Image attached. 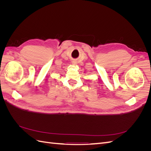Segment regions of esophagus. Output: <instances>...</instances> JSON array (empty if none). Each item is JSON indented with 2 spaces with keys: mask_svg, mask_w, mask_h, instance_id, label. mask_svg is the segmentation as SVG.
<instances>
[{
  "mask_svg": "<svg viewBox=\"0 0 151 151\" xmlns=\"http://www.w3.org/2000/svg\"><path fill=\"white\" fill-rule=\"evenodd\" d=\"M72 63H73V64H74V65H76V62H74V61Z\"/></svg>",
  "mask_w": 151,
  "mask_h": 151,
  "instance_id": "obj_1",
  "label": "esophagus"
}]
</instances>
